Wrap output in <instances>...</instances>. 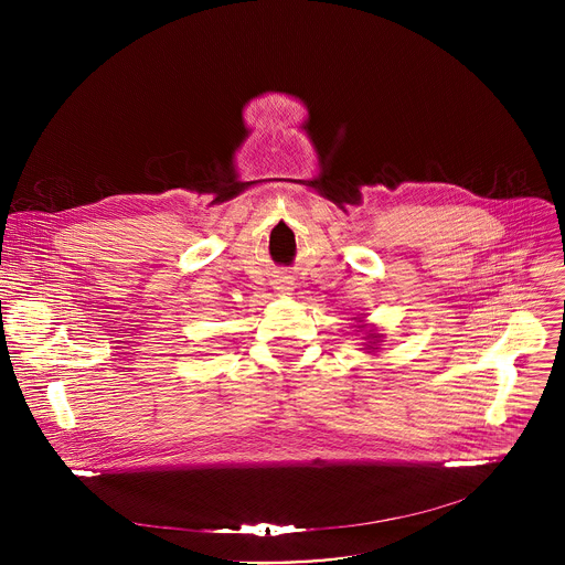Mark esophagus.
Instances as JSON below:
<instances>
[{
  "label": "esophagus",
  "instance_id": "obj_1",
  "mask_svg": "<svg viewBox=\"0 0 565 565\" xmlns=\"http://www.w3.org/2000/svg\"><path fill=\"white\" fill-rule=\"evenodd\" d=\"M273 288L279 292V295H290L295 290V279L290 275H277L273 279Z\"/></svg>",
  "mask_w": 565,
  "mask_h": 565
}]
</instances>
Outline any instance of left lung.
<instances>
[{"label": "left lung", "mask_w": 565, "mask_h": 565, "mask_svg": "<svg viewBox=\"0 0 565 565\" xmlns=\"http://www.w3.org/2000/svg\"><path fill=\"white\" fill-rule=\"evenodd\" d=\"M364 327H366V324H362V327H360V329H364ZM380 338H382V335H377V333H373V331H369V335H366V342H369V344H366V347H369V349H373V347H377V342H380Z\"/></svg>", "instance_id": "8db88e82"}]
</instances>
